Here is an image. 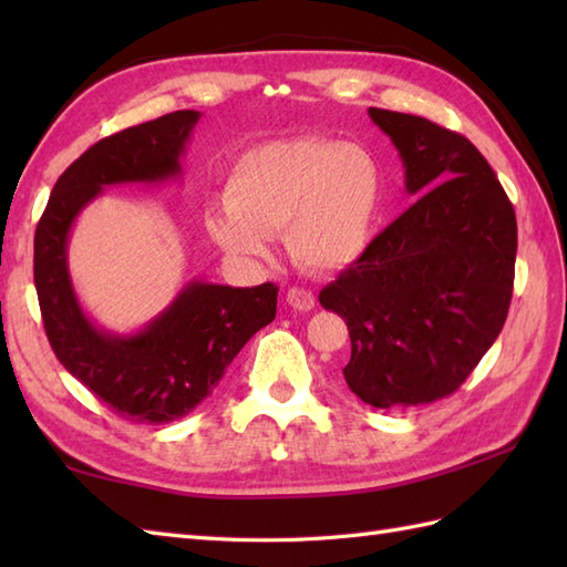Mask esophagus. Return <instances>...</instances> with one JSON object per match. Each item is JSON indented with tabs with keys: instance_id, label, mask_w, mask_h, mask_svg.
Instances as JSON below:
<instances>
[{
	"instance_id": "1",
	"label": "esophagus",
	"mask_w": 567,
	"mask_h": 567,
	"mask_svg": "<svg viewBox=\"0 0 567 567\" xmlns=\"http://www.w3.org/2000/svg\"><path fill=\"white\" fill-rule=\"evenodd\" d=\"M287 305L299 311H311L317 307V297L305 290V287H292V290L287 292Z\"/></svg>"
}]
</instances>
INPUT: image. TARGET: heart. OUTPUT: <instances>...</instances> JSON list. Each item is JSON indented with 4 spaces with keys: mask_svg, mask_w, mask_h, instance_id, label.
I'll list each match as a JSON object with an SVG mask.
<instances>
[{
    "mask_svg": "<svg viewBox=\"0 0 567 567\" xmlns=\"http://www.w3.org/2000/svg\"><path fill=\"white\" fill-rule=\"evenodd\" d=\"M382 202V167L360 143L307 136L262 143L226 179V207L207 216L228 256L260 260L285 234L292 260L339 272L363 256Z\"/></svg>",
    "mask_w": 567,
    "mask_h": 567,
    "instance_id": "b5f03b06",
    "label": "heart"
}]
</instances>
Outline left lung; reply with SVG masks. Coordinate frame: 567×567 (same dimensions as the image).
Here are the masks:
<instances>
[{"label": "left lung", "instance_id": "8db88e82", "mask_svg": "<svg viewBox=\"0 0 567 567\" xmlns=\"http://www.w3.org/2000/svg\"><path fill=\"white\" fill-rule=\"evenodd\" d=\"M421 195L319 292L346 319L343 378L370 406L453 394L497 341L514 290L516 216L473 143L424 116L368 110Z\"/></svg>", "mask_w": 567, "mask_h": 567}]
</instances>
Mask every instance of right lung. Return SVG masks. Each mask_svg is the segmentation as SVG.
Masks as SVG:
<instances>
[{"instance_id":"add662e5","label":"right lung","mask_w":567,"mask_h":567,"mask_svg":"<svg viewBox=\"0 0 567 567\" xmlns=\"http://www.w3.org/2000/svg\"><path fill=\"white\" fill-rule=\"evenodd\" d=\"M199 112L183 110L118 131L84 151L58 177L35 226L33 282L45 336L72 378L134 424L189 414L224 378L250 336L275 319L277 287L192 280L136 333H112L84 315L68 270V236L104 187L179 177Z\"/></svg>"}]
</instances>
